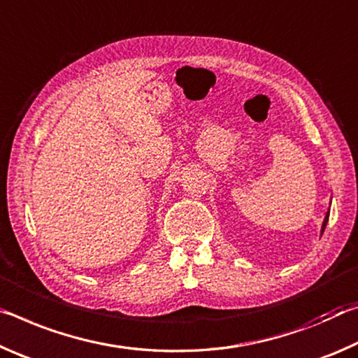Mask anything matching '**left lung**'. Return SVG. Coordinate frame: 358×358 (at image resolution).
<instances>
[{
  "label": "left lung",
  "instance_id": "1",
  "mask_svg": "<svg viewBox=\"0 0 358 358\" xmlns=\"http://www.w3.org/2000/svg\"><path fill=\"white\" fill-rule=\"evenodd\" d=\"M328 217H330V209H328V210H327V214H325V219H324V222H322L320 234H324V230H325V227H327V224H328Z\"/></svg>",
  "mask_w": 358,
  "mask_h": 358
}]
</instances>
